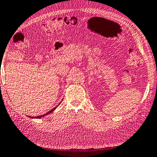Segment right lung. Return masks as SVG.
<instances>
[{"label":"right lung","instance_id":"obj_1","mask_svg":"<svg viewBox=\"0 0 157 157\" xmlns=\"http://www.w3.org/2000/svg\"><path fill=\"white\" fill-rule=\"evenodd\" d=\"M60 104V103H59ZM58 107V106H57ZM54 107V108H53V109H51L50 110V111H49L48 113H45V114H44V115H42V116H36V117H31V116H29V117H30V118H42V117H44V116H45L46 115H48V114H49V113H52V112H53L54 111V110H55V109H56V107Z\"/></svg>","mask_w":157,"mask_h":157}]
</instances>
